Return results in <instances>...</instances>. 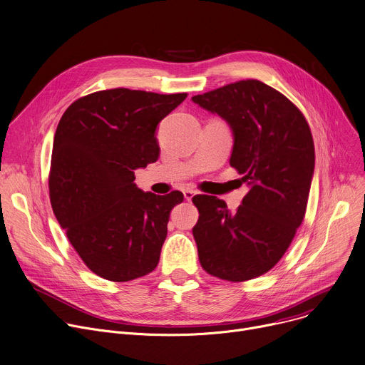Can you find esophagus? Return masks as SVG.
Wrapping results in <instances>:
<instances>
[{"label":"esophagus","mask_w":365,"mask_h":365,"mask_svg":"<svg viewBox=\"0 0 365 365\" xmlns=\"http://www.w3.org/2000/svg\"><path fill=\"white\" fill-rule=\"evenodd\" d=\"M195 194H197V192H195L194 190H185V191H184V197H185V200L191 202V199L194 197V195H195Z\"/></svg>","instance_id":"34e87169"}]
</instances>
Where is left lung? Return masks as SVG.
<instances>
[{
    "mask_svg": "<svg viewBox=\"0 0 365 365\" xmlns=\"http://www.w3.org/2000/svg\"><path fill=\"white\" fill-rule=\"evenodd\" d=\"M225 120L234 135L230 163L250 187L231 213L215 195H195L192 228L202 267L244 282L269 272L302 223L314 174L313 135L301 110L259 80H241L192 96Z\"/></svg>",
    "mask_w": 365,
    "mask_h": 365,
    "instance_id": "obj_1",
    "label": "left lung"
}]
</instances>
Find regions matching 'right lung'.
Segmentation results:
<instances>
[{
  "label": "right lung",
  "mask_w": 365,
  "mask_h": 365,
  "mask_svg": "<svg viewBox=\"0 0 365 365\" xmlns=\"http://www.w3.org/2000/svg\"><path fill=\"white\" fill-rule=\"evenodd\" d=\"M187 93L109 89L73 102L53 135L49 197L85 264L112 282L142 277L159 263L180 191L145 192L134 171L159 158L158 124Z\"/></svg>",
  "instance_id": "add662e5"
}]
</instances>
